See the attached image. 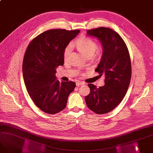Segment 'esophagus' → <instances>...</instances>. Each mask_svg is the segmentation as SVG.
Listing matches in <instances>:
<instances>
[{
  "mask_svg": "<svg viewBox=\"0 0 153 153\" xmlns=\"http://www.w3.org/2000/svg\"><path fill=\"white\" fill-rule=\"evenodd\" d=\"M85 83H83V82H77L76 83V86H80V85H84Z\"/></svg>",
  "mask_w": 153,
  "mask_h": 153,
  "instance_id": "1",
  "label": "esophagus"
}]
</instances>
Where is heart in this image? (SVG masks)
Instances as JSON below:
<instances>
[{
  "label": "heart",
  "mask_w": 153,
  "mask_h": 153,
  "mask_svg": "<svg viewBox=\"0 0 153 153\" xmlns=\"http://www.w3.org/2000/svg\"><path fill=\"white\" fill-rule=\"evenodd\" d=\"M76 45L80 50L86 57L92 56L98 50V45L92 39L86 36H83L77 39ZM72 51V45L69 44L66 46L63 51V57L65 59H68Z\"/></svg>",
  "instance_id": "obj_1"
}]
</instances>
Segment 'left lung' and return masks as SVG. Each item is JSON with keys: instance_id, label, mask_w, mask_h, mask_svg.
I'll return each instance as SVG.
<instances>
[{"instance_id": "left-lung-1", "label": "left lung", "mask_w": 153, "mask_h": 153, "mask_svg": "<svg viewBox=\"0 0 153 153\" xmlns=\"http://www.w3.org/2000/svg\"><path fill=\"white\" fill-rule=\"evenodd\" d=\"M87 35L97 38L103 47V54L95 71L104 75L105 85L97 88L88 85L89 95L85 97L88 107L97 114L112 111L123 100L131 78L129 51L120 36L112 29L100 27L87 30Z\"/></svg>"}]
</instances>
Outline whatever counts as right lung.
I'll list each match as a JSON object with an SVG mask.
<instances>
[{"instance_id":"right-lung-1","label":"right lung","mask_w":153,"mask_h":153,"mask_svg":"<svg viewBox=\"0 0 153 153\" xmlns=\"http://www.w3.org/2000/svg\"><path fill=\"white\" fill-rule=\"evenodd\" d=\"M80 30L55 29L46 30L28 45L22 63V73L27 92L39 108L55 114L66 107L75 82L56 80V69L64 64L63 51Z\"/></svg>"}]
</instances>
